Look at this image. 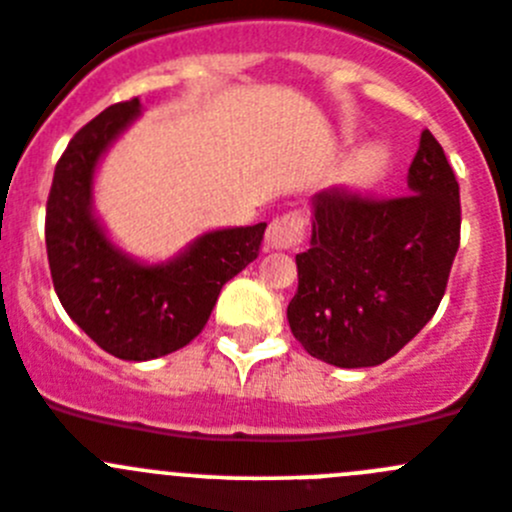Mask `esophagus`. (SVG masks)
Here are the masks:
<instances>
[{"instance_id":"1","label":"esophagus","mask_w":512,"mask_h":512,"mask_svg":"<svg viewBox=\"0 0 512 512\" xmlns=\"http://www.w3.org/2000/svg\"><path fill=\"white\" fill-rule=\"evenodd\" d=\"M307 236V220L299 210H289V213L279 215L269 223L266 231V243L271 248H297Z\"/></svg>"}]
</instances>
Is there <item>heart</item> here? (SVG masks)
I'll list each match as a JSON object with an SVG mask.
<instances>
[{
  "instance_id": "b5f03b06",
  "label": "heart",
  "mask_w": 512,
  "mask_h": 512,
  "mask_svg": "<svg viewBox=\"0 0 512 512\" xmlns=\"http://www.w3.org/2000/svg\"><path fill=\"white\" fill-rule=\"evenodd\" d=\"M383 167H386V149L370 144V147L360 149V152L350 159L348 177L353 182H370L381 175Z\"/></svg>"
}]
</instances>
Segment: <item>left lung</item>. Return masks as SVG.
I'll use <instances>...</instances> for the list:
<instances>
[{
	"label": "left lung",
	"instance_id": "left-lung-1",
	"mask_svg": "<svg viewBox=\"0 0 512 512\" xmlns=\"http://www.w3.org/2000/svg\"><path fill=\"white\" fill-rule=\"evenodd\" d=\"M409 192L350 187L314 195L312 243L297 253L292 335L337 368L381 365L434 317L459 248V182L442 144L421 131Z\"/></svg>",
	"mask_w": 512,
	"mask_h": 512
}]
</instances>
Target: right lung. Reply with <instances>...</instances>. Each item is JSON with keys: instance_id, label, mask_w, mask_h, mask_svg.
I'll use <instances>...</instances> for the list:
<instances>
[{"instance_id": "obj_1", "label": "right lung", "mask_w": 512, "mask_h": 512, "mask_svg": "<svg viewBox=\"0 0 512 512\" xmlns=\"http://www.w3.org/2000/svg\"><path fill=\"white\" fill-rule=\"evenodd\" d=\"M139 114V98L88 121L60 154L45 213V248L60 304L98 348L152 360L203 332L225 281L259 259L266 223L205 233L180 259L142 266L116 251L91 213L101 152Z\"/></svg>"}]
</instances>
